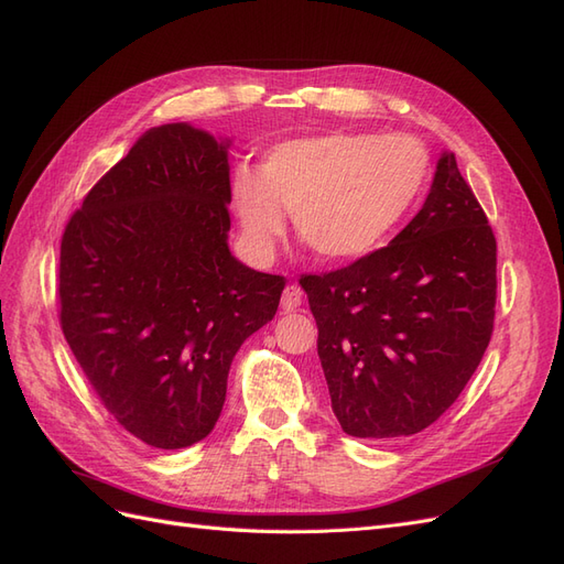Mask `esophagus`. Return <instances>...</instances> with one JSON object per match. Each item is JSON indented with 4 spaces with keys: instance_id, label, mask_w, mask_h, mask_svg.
I'll list each match as a JSON object with an SVG mask.
<instances>
[{
    "instance_id": "esophagus-1",
    "label": "esophagus",
    "mask_w": 564,
    "mask_h": 564,
    "mask_svg": "<svg viewBox=\"0 0 564 564\" xmlns=\"http://www.w3.org/2000/svg\"><path fill=\"white\" fill-rule=\"evenodd\" d=\"M301 301H303V292H301V286H296V284H289L284 292H282V311L284 313H292V311H296L299 305H301Z\"/></svg>"
}]
</instances>
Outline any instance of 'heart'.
<instances>
[{"label": "heart", "mask_w": 564, "mask_h": 564, "mask_svg": "<svg viewBox=\"0 0 564 564\" xmlns=\"http://www.w3.org/2000/svg\"><path fill=\"white\" fill-rule=\"evenodd\" d=\"M431 155L409 135L329 131L272 145L232 178V204L253 256L265 259L294 218L299 240L329 263L377 251L414 207Z\"/></svg>", "instance_id": "obj_1"}]
</instances>
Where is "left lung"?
Here are the masks:
<instances>
[{
    "label": "left lung",
    "instance_id": "obj_1",
    "mask_svg": "<svg viewBox=\"0 0 564 564\" xmlns=\"http://www.w3.org/2000/svg\"><path fill=\"white\" fill-rule=\"evenodd\" d=\"M301 286L344 433L406 437L435 423L480 365L497 303V240L454 152L388 247Z\"/></svg>",
    "mask_w": 564,
    "mask_h": 564
}]
</instances>
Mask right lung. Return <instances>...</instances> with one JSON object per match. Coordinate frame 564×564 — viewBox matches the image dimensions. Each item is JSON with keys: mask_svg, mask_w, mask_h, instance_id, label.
<instances>
[{"mask_svg": "<svg viewBox=\"0 0 564 564\" xmlns=\"http://www.w3.org/2000/svg\"><path fill=\"white\" fill-rule=\"evenodd\" d=\"M230 141L148 129L61 240V327L124 431L158 449L207 437L235 352L278 313L284 278L228 249Z\"/></svg>", "mask_w": 564, "mask_h": 564, "instance_id": "obj_1", "label": "right lung"}]
</instances>
